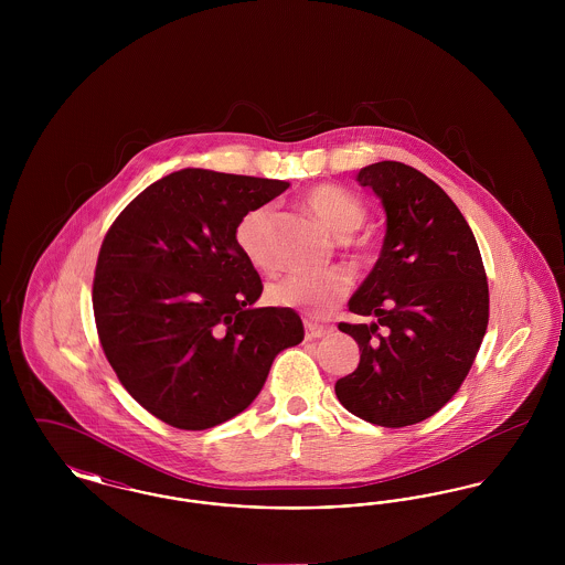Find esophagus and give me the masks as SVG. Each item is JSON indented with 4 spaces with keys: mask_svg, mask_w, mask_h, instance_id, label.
Segmentation results:
<instances>
[{
    "mask_svg": "<svg viewBox=\"0 0 565 565\" xmlns=\"http://www.w3.org/2000/svg\"><path fill=\"white\" fill-rule=\"evenodd\" d=\"M330 332V328L328 326H322V323H313V322H305V337H307V341H313V339H322Z\"/></svg>",
    "mask_w": 565,
    "mask_h": 565,
    "instance_id": "obj_1",
    "label": "esophagus"
}]
</instances>
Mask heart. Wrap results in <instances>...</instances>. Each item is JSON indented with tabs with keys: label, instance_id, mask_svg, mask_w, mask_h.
Masks as SVG:
<instances>
[{
	"label": "heart",
	"instance_id": "b5f03b06",
	"mask_svg": "<svg viewBox=\"0 0 565 565\" xmlns=\"http://www.w3.org/2000/svg\"><path fill=\"white\" fill-rule=\"evenodd\" d=\"M307 205L326 224V228L348 239L366 220L364 205L343 189L320 186L307 194ZM275 203H263L243 215L235 228V242L243 256L260 270L275 267ZM351 277L341 269L318 275L290 273L275 279L267 290L270 302L277 307L296 309L311 318H326L350 292Z\"/></svg>",
	"mask_w": 565,
	"mask_h": 565
}]
</instances>
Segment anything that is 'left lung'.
<instances>
[{
  "label": "left lung",
  "mask_w": 565,
  "mask_h": 565,
  "mask_svg": "<svg viewBox=\"0 0 565 565\" xmlns=\"http://www.w3.org/2000/svg\"><path fill=\"white\" fill-rule=\"evenodd\" d=\"M355 180L379 196L385 239L348 302L373 322L339 323L360 364L334 392L355 417L403 428L440 411L468 375L489 320L487 275L466 217L422 171L381 161Z\"/></svg>",
  "instance_id": "1"
}]
</instances>
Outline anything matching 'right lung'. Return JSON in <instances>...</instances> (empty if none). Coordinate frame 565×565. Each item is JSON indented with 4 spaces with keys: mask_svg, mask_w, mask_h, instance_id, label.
<instances>
[{
    "mask_svg": "<svg viewBox=\"0 0 565 565\" xmlns=\"http://www.w3.org/2000/svg\"><path fill=\"white\" fill-rule=\"evenodd\" d=\"M290 182L180 169L116 217L99 249L93 309L102 348L137 403L180 430H207L260 394L302 322L256 307L263 281L235 242L252 207Z\"/></svg>",
    "mask_w": 565,
    "mask_h": 565,
    "instance_id": "right-lung-1",
    "label": "right lung"
}]
</instances>
